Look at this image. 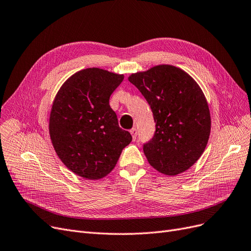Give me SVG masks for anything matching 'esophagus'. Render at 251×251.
Segmentation results:
<instances>
[{
	"mask_svg": "<svg viewBox=\"0 0 251 251\" xmlns=\"http://www.w3.org/2000/svg\"><path fill=\"white\" fill-rule=\"evenodd\" d=\"M129 132H131V134H132L133 140H135L136 138H137V134H138V132H137V128H136V127H133V128H132L131 131H129Z\"/></svg>",
	"mask_w": 251,
	"mask_h": 251,
	"instance_id": "esophagus-1",
	"label": "esophagus"
}]
</instances>
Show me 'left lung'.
Returning <instances> with one entry per match:
<instances>
[{"label":"left lung","instance_id":"left-lung-1","mask_svg":"<svg viewBox=\"0 0 251 251\" xmlns=\"http://www.w3.org/2000/svg\"><path fill=\"white\" fill-rule=\"evenodd\" d=\"M128 81L149 102L155 123L152 138L143 144L149 163L167 176L186 171L201 158L211 131L210 110L200 86L171 65L133 74Z\"/></svg>","mask_w":251,"mask_h":251}]
</instances>
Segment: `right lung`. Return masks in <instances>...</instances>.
<instances>
[{"label":"right lung","instance_id":"1","mask_svg":"<svg viewBox=\"0 0 251 251\" xmlns=\"http://www.w3.org/2000/svg\"><path fill=\"white\" fill-rule=\"evenodd\" d=\"M123 81V75L86 68L73 75L57 93L50 116V140L58 157L77 176H106L132 141L109 105Z\"/></svg>","mask_w":251,"mask_h":251}]
</instances>
